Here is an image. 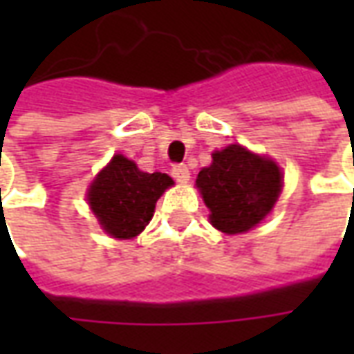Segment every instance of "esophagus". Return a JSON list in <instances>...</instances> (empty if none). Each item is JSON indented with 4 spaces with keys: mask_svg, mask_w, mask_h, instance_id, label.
I'll return each instance as SVG.
<instances>
[{
    "mask_svg": "<svg viewBox=\"0 0 354 354\" xmlns=\"http://www.w3.org/2000/svg\"><path fill=\"white\" fill-rule=\"evenodd\" d=\"M172 178L180 182V184H185L189 180V169L185 165H174L172 167Z\"/></svg>",
    "mask_w": 354,
    "mask_h": 354,
    "instance_id": "obj_1",
    "label": "esophagus"
}]
</instances>
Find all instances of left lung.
Returning <instances> with one entry per match:
<instances>
[{"instance_id": "1", "label": "left lung", "mask_w": 354, "mask_h": 354, "mask_svg": "<svg viewBox=\"0 0 354 354\" xmlns=\"http://www.w3.org/2000/svg\"><path fill=\"white\" fill-rule=\"evenodd\" d=\"M281 185V170L273 161L235 144L212 153V165L197 176L210 222L230 235L260 223L273 208Z\"/></svg>"}]
</instances>
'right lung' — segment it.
I'll use <instances>...</instances> for the list:
<instances>
[{
	"mask_svg": "<svg viewBox=\"0 0 354 354\" xmlns=\"http://www.w3.org/2000/svg\"><path fill=\"white\" fill-rule=\"evenodd\" d=\"M174 184L161 172H142L123 155H115L88 189V205L104 230L115 239H132L146 227L155 203Z\"/></svg>",
	"mask_w": 354,
	"mask_h": 354,
	"instance_id": "obj_1",
	"label": "right lung"
}]
</instances>
